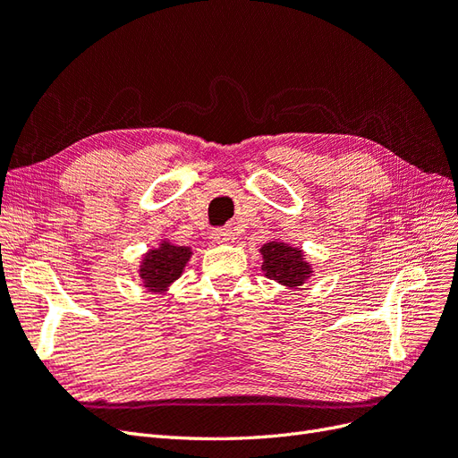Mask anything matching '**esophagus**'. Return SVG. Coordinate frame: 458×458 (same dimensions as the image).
Here are the masks:
<instances>
[{"instance_id": "1", "label": "esophagus", "mask_w": 458, "mask_h": 458, "mask_svg": "<svg viewBox=\"0 0 458 458\" xmlns=\"http://www.w3.org/2000/svg\"><path fill=\"white\" fill-rule=\"evenodd\" d=\"M231 231L229 229H216L214 233H212V241L214 242H217V244H225V242H229L231 241Z\"/></svg>"}]
</instances>
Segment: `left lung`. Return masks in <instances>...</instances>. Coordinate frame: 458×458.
Returning a JSON list of instances; mask_svg holds the SVG:
<instances>
[{"label": "left lung", "mask_w": 458, "mask_h": 458, "mask_svg": "<svg viewBox=\"0 0 458 458\" xmlns=\"http://www.w3.org/2000/svg\"><path fill=\"white\" fill-rule=\"evenodd\" d=\"M259 254L263 275L288 290L300 288L313 276V266L306 259V252L281 239H271L263 244Z\"/></svg>", "instance_id": "8db88e82"}]
</instances>
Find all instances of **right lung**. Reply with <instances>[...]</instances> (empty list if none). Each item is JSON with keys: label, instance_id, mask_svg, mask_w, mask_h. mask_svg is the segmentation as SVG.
I'll use <instances>...</instances> for the list:
<instances>
[{"label": "right lung", "instance_id": "obj_1", "mask_svg": "<svg viewBox=\"0 0 458 458\" xmlns=\"http://www.w3.org/2000/svg\"><path fill=\"white\" fill-rule=\"evenodd\" d=\"M191 258V246H177L170 239H162L158 246L148 248L143 254L137 273L148 293L164 294L183 275Z\"/></svg>", "mask_w": 458, "mask_h": 458}]
</instances>
